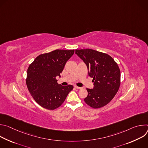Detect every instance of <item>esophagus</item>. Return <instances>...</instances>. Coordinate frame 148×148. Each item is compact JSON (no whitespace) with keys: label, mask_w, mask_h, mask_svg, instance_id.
I'll use <instances>...</instances> for the list:
<instances>
[{"label":"esophagus","mask_w":148,"mask_h":148,"mask_svg":"<svg viewBox=\"0 0 148 148\" xmlns=\"http://www.w3.org/2000/svg\"><path fill=\"white\" fill-rule=\"evenodd\" d=\"M74 87H75L76 89H78V90L81 88V87H77V86H74Z\"/></svg>","instance_id":"34e87169"}]
</instances>
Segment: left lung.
I'll return each mask as SVG.
<instances>
[{
  "label": "left lung",
  "instance_id": "left-lung-1",
  "mask_svg": "<svg viewBox=\"0 0 148 148\" xmlns=\"http://www.w3.org/2000/svg\"><path fill=\"white\" fill-rule=\"evenodd\" d=\"M75 53L86 64L88 75L93 78L94 87L87 88L84 101L93 108L108 103L117 93L121 73L117 63L109 55L92 49L75 50Z\"/></svg>",
  "mask_w": 148,
  "mask_h": 148
}]
</instances>
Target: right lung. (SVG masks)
I'll use <instances>...</instances> for the list:
<instances>
[{"instance_id":"right-lung-1","label":"right lung","mask_w":148,"mask_h":148,"mask_svg":"<svg viewBox=\"0 0 148 148\" xmlns=\"http://www.w3.org/2000/svg\"><path fill=\"white\" fill-rule=\"evenodd\" d=\"M74 50H56L40 54L29 66L27 71V88L35 101L46 109L53 110L64 102L72 85L62 86L57 83V77L64 68Z\"/></svg>"}]
</instances>
